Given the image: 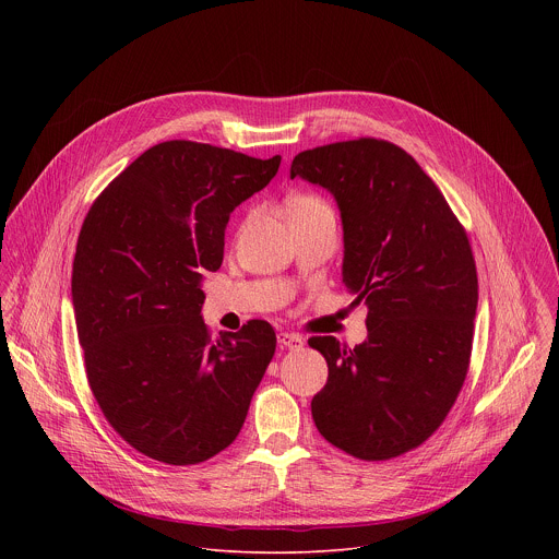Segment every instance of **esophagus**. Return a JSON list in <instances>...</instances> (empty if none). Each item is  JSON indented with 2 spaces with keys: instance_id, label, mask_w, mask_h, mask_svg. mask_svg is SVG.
<instances>
[{
  "instance_id": "1",
  "label": "esophagus",
  "mask_w": 559,
  "mask_h": 559,
  "mask_svg": "<svg viewBox=\"0 0 559 559\" xmlns=\"http://www.w3.org/2000/svg\"><path fill=\"white\" fill-rule=\"evenodd\" d=\"M278 345H281V349H300V347L305 345V341H302V336H298V334L281 332V334H278Z\"/></svg>"
}]
</instances>
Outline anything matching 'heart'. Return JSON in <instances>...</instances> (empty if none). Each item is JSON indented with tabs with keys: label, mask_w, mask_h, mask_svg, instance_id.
<instances>
[{
	"label": "heart",
	"mask_w": 559,
	"mask_h": 559,
	"mask_svg": "<svg viewBox=\"0 0 559 559\" xmlns=\"http://www.w3.org/2000/svg\"><path fill=\"white\" fill-rule=\"evenodd\" d=\"M287 210H289V216H296V214H309V212H321V210H330V205L325 203L323 197L318 194H296L289 199L287 203Z\"/></svg>",
	"instance_id": "obj_1"
}]
</instances>
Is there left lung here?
<instances>
[{
  "instance_id": "obj_1",
  "label": "left lung",
  "mask_w": 559,
  "mask_h": 559,
  "mask_svg": "<svg viewBox=\"0 0 559 559\" xmlns=\"http://www.w3.org/2000/svg\"><path fill=\"white\" fill-rule=\"evenodd\" d=\"M292 179L330 190L343 218V283L367 305V341L313 336L330 367L313 395L316 429L360 460L420 447L464 384L477 272L468 238L416 158L382 139L294 156Z\"/></svg>"
}]
</instances>
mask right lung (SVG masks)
<instances>
[{
    "label": "right lung",
    "instance_id": "1",
    "mask_svg": "<svg viewBox=\"0 0 559 559\" xmlns=\"http://www.w3.org/2000/svg\"><path fill=\"white\" fill-rule=\"evenodd\" d=\"M281 156L197 141L145 150L93 203L72 263V305L95 401L139 453L199 464L241 431L276 352L265 321L212 341L203 272L223 263L225 225Z\"/></svg>",
    "mask_w": 559,
    "mask_h": 559
}]
</instances>
